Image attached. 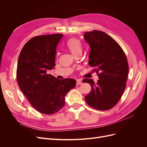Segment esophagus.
I'll use <instances>...</instances> for the list:
<instances>
[{
    "instance_id": "esophagus-1",
    "label": "esophagus",
    "mask_w": 147,
    "mask_h": 147,
    "mask_svg": "<svg viewBox=\"0 0 147 147\" xmlns=\"http://www.w3.org/2000/svg\"><path fill=\"white\" fill-rule=\"evenodd\" d=\"M82 84V81L81 80L78 79L77 80V85H79V84Z\"/></svg>"
}]
</instances>
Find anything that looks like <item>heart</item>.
<instances>
[{"instance_id": "1", "label": "heart", "mask_w": 147, "mask_h": 147, "mask_svg": "<svg viewBox=\"0 0 147 147\" xmlns=\"http://www.w3.org/2000/svg\"><path fill=\"white\" fill-rule=\"evenodd\" d=\"M67 48L70 51L72 54L75 56L78 53L82 51V43L78 39L76 38H70L66 43Z\"/></svg>"}]
</instances>
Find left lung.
Instances as JSON below:
<instances>
[{
  "instance_id": "8db88e82",
  "label": "left lung",
  "mask_w": 147,
  "mask_h": 147,
  "mask_svg": "<svg viewBox=\"0 0 147 147\" xmlns=\"http://www.w3.org/2000/svg\"><path fill=\"white\" fill-rule=\"evenodd\" d=\"M84 38L90 47L88 64L94 68L99 78L96 83L92 79L83 80L91 86L90 92L85 96L86 102L96 109L109 110L118 103L126 88L127 58L119 44L104 32H86Z\"/></svg>"
}]
</instances>
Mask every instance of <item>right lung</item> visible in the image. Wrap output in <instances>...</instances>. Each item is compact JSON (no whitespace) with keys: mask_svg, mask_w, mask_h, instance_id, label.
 Here are the masks:
<instances>
[{"mask_svg":"<svg viewBox=\"0 0 147 147\" xmlns=\"http://www.w3.org/2000/svg\"><path fill=\"white\" fill-rule=\"evenodd\" d=\"M63 34L31 38L22 48L18 61L16 78L20 90L38 112L52 115L65 105V96L75 88L76 80H58L48 70L55 66L57 44Z\"/></svg>","mask_w":147,"mask_h":147,"instance_id":"add662e5","label":"right lung"}]
</instances>
